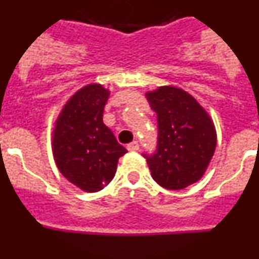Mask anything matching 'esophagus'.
<instances>
[{"mask_svg":"<svg viewBox=\"0 0 259 259\" xmlns=\"http://www.w3.org/2000/svg\"><path fill=\"white\" fill-rule=\"evenodd\" d=\"M127 149L130 150V152H137V150L140 149V145H139L137 141H132L131 144H128L127 145Z\"/></svg>","mask_w":259,"mask_h":259,"instance_id":"34e87169","label":"esophagus"}]
</instances>
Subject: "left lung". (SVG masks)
Segmentation results:
<instances>
[{
  "label": "left lung",
  "mask_w": 259,
  "mask_h": 259,
  "mask_svg": "<svg viewBox=\"0 0 259 259\" xmlns=\"http://www.w3.org/2000/svg\"><path fill=\"white\" fill-rule=\"evenodd\" d=\"M157 114L158 141L153 154H143L152 178L166 189L179 191L201 179L217 146L211 119L196 100L175 87L146 93Z\"/></svg>",
  "instance_id": "obj_1"
}]
</instances>
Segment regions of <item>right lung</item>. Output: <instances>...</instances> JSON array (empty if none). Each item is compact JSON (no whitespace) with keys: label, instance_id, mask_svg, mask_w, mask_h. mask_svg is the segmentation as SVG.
I'll return each instance as SVG.
<instances>
[{"label":"right lung","instance_id":"1","mask_svg":"<svg viewBox=\"0 0 259 259\" xmlns=\"http://www.w3.org/2000/svg\"><path fill=\"white\" fill-rule=\"evenodd\" d=\"M109 95L100 84L80 89L65 105L53 134L58 170L85 192L104 189L115 175L118 159L127 153L102 120Z\"/></svg>","mask_w":259,"mask_h":259}]
</instances>
